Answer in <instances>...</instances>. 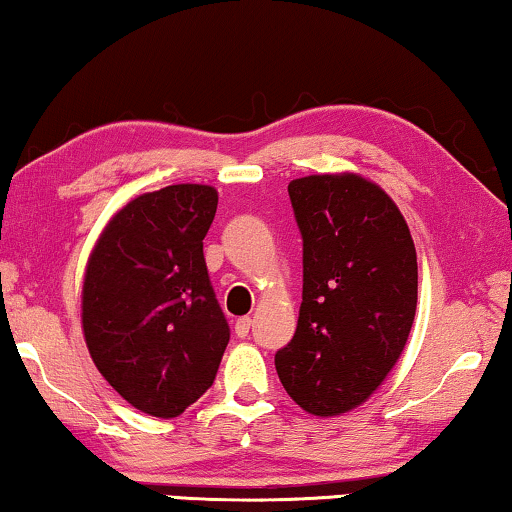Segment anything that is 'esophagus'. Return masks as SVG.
<instances>
[{"mask_svg":"<svg viewBox=\"0 0 512 512\" xmlns=\"http://www.w3.org/2000/svg\"><path fill=\"white\" fill-rule=\"evenodd\" d=\"M249 328H251V319L249 317H242V319L235 321V335H237V338H247Z\"/></svg>","mask_w":512,"mask_h":512,"instance_id":"esophagus-1","label":"esophagus"}]
</instances>
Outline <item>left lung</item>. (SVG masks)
Returning a JSON list of instances; mask_svg holds the SVG:
<instances>
[{
    "instance_id": "8db88e82",
    "label": "left lung",
    "mask_w": 512,
    "mask_h": 512,
    "mask_svg": "<svg viewBox=\"0 0 512 512\" xmlns=\"http://www.w3.org/2000/svg\"><path fill=\"white\" fill-rule=\"evenodd\" d=\"M303 235V303L277 375L300 408L361 405L396 366L417 310V254L396 202L359 174L293 179Z\"/></svg>"
}]
</instances>
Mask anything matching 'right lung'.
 Here are the masks:
<instances>
[{"label": "right lung", "instance_id": "1", "mask_svg": "<svg viewBox=\"0 0 512 512\" xmlns=\"http://www.w3.org/2000/svg\"><path fill=\"white\" fill-rule=\"evenodd\" d=\"M219 193L177 184L130 200L102 230L81 319L97 370L130 405L177 417L212 387L230 340L202 240Z\"/></svg>", "mask_w": 512, "mask_h": 512}]
</instances>
